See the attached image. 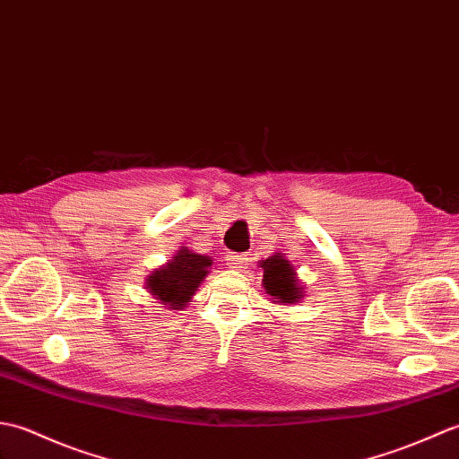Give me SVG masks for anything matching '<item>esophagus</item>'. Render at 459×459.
<instances>
[{
    "label": "esophagus",
    "instance_id": "34e87169",
    "mask_svg": "<svg viewBox=\"0 0 459 459\" xmlns=\"http://www.w3.org/2000/svg\"><path fill=\"white\" fill-rule=\"evenodd\" d=\"M226 261H228V267L230 269L243 271V269H246V264L249 263V257L243 255V253H241V255H228Z\"/></svg>",
    "mask_w": 459,
    "mask_h": 459
}]
</instances>
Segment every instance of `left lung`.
<instances>
[{"label": "left lung", "instance_id": "obj_1", "mask_svg": "<svg viewBox=\"0 0 459 459\" xmlns=\"http://www.w3.org/2000/svg\"><path fill=\"white\" fill-rule=\"evenodd\" d=\"M257 267L263 269V289L273 304H299L307 297V284L299 279L297 267L287 253H273L271 257L259 261Z\"/></svg>", "mask_w": 459, "mask_h": 459}]
</instances>
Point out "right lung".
Wrapping results in <instances>:
<instances>
[{"label":"right lung","mask_w":459,"mask_h":459,"mask_svg":"<svg viewBox=\"0 0 459 459\" xmlns=\"http://www.w3.org/2000/svg\"><path fill=\"white\" fill-rule=\"evenodd\" d=\"M212 257L180 246L175 257L147 274L145 289L159 304H165L170 310H180L195 297L202 281L208 277Z\"/></svg>","instance_id":"obj_1"}]
</instances>
